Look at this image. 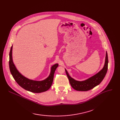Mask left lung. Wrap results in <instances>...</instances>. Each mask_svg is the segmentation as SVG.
Here are the masks:
<instances>
[{
  "label": "left lung",
  "instance_id": "1",
  "mask_svg": "<svg viewBox=\"0 0 120 120\" xmlns=\"http://www.w3.org/2000/svg\"><path fill=\"white\" fill-rule=\"evenodd\" d=\"M108 56L106 52L105 61V66L102 70L98 73L84 81H78L75 80L69 75L68 71L65 69L66 74L68 79L71 86L73 89L77 91H86L90 90L97 85H99L105 77L108 68Z\"/></svg>",
  "mask_w": 120,
  "mask_h": 120
}]
</instances>
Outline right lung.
<instances>
[{"label": "right lung", "mask_w": 120, "mask_h": 120, "mask_svg": "<svg viewBox=\"0 0 120 120\" xmlns=\"http://www.w3.org/2000/svg\"><path fill=\"white\" fill-rule=\"evenodd\" d=\"M11 46L9 54V68L11 73L17 83L23 89L34 93H41L48 90L51 86L55 71L58 66V64L53 65L51 68L49 76L45 80L42 81H33L23 76L17 70L12 60Z\"/></svg>", "instance_id": "obj_1"}]
</instances>
